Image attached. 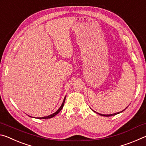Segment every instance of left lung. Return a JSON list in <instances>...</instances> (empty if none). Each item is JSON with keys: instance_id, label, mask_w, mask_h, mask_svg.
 <instances>
[{"instance_id": "obj_1", "label": "left lung", "mask_w": 146, "mask_h": 146, "mask_svg": "<svg viewBox=\"0 0 146 146\" xmlns=\"http://www.w3.org/2000/svg\"><path fill=\"white\" fill-rule=\"evenodd\" d=\"M126 109V108H125ZM122 111H121V112H122ZM120 112H118V113H114V114H111V115H102V114H100V113H98V114H99L100 115H102V116H105V117H110V116H113V115H117V114H118V113H120Z\"/></svg>"}]
</instances>
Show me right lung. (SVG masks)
Listing matches in <instances>:
<instances>
[{
	"label": "right lung",
	"mask_w": 146,
	"mask_h": 146,
	"mask_svg": "<svg viewBox=\"0 0 146 146\" xmlns=\"http://www.w3.org/2000/svg\"><path fill=\"white\" fill-rule=\"evenodd\" d=\"M65 100H66V97H65V98H64V101H63L62 104V106H60V108H59L58 110L57 111H56L55 113H54L53 114L51 115H49V116H47V117H40V118H40V119H46V118H53V117H55V116L56 115H57L58 113L63 108V106H64V102H65Z\"/></svg>",
	"instance_id": "add662e5"
}]
</instances>
